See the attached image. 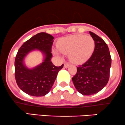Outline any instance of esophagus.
Segmentation results:
<instances>
[{"instance_id":"esophagus-1","label":"esophagus","mask_w":125,"mask_h":125,"mask_svg":"<svg viewBox=\"0 0 125 125\" xmlns=\"http://www.w3.org/2000/svg\"><path fill=\"white\" fill-rule=\"evenodd\" d=\"M64 67H65V68H68V67H69V64H68V63H65V64H64Z\"/></svg>"}]
</instances>
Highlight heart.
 I'll use <instances>...</instances> for the list:
<instances>
[{"instance_id": "b5f03b06", "label": "heart", "mask_w": 125, "mask_h": 125, "mask_svg": "<svg viewBox=\"0 0 125 125\" xmlns=\"http://www.w3.org/2000/svg\"><path fill=\"white\" fill-rule=\"evenodd\" d=\"M58 50L68 54L70 61L75 64H82L90 58L94 48V41L90 35H74L63 38L57 44ZM54 52L58 54L57 50Z\"/></svg>"}]
</instances>
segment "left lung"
Wrapping results in <instances>:
<instances>
[{"mask_svg": "<svg viewBox=\"0 0 125 125\" xmlns=\"http://www.w3.org/2000/svg\"><path fill=\"white\" fill-rule=\"evenodd\" d=\"M94 41L91 57L77 68L72 78L75 89L85 96L96 94L106 86L109 79L112 58L107 45L99 36L90 31Z\"/></svg>", "mask_w": 125, "mask_h": 125, "instance_id": "left-lung-1", "label": "left lung"}]
</instances>
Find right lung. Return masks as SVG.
I'll return each mask as SVG.
<instances>
[{"instance_id": "1", "label": "right lung", "mask_w": 125, "mask_h": 125, "mask_svg": "<svg viewBox=\"0 0 125 125\" xmlns=\"http://www.w3.org/2000/svg\"><path fill=\"white\" fill-rule=\"evenodd\" d=\"M54 38L48 33L40 32L26 41L18 50L15 61V79L20 89L30 96H44L48 93L57 74L64 66V64L55 66L51 61ZM35 49L43 52L44 60L40 65L29 69L25 66L23 60L29 52Z\"/></svg>"}]
</instances>
